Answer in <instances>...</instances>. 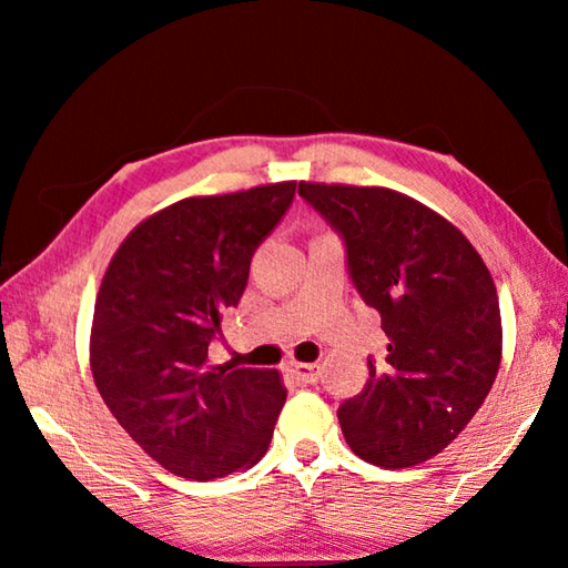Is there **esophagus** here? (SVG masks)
<instances>
[{
    "label": "esophagus",
    "mask_w": 568,
    "mask_h": 568,
    "mask_svg": "<svg viewBox=\"0 0 568 568\" xmlns=\"http://www.w3.org/2000/svg\"><path fill=\"white\" fill-rule=\"evenodd\" d=\"M293 376L305 383V386H315L321 381V365L318 363H295L293 365Z\"/></svg>",
    "instance_id": "1"
}]
</instances>
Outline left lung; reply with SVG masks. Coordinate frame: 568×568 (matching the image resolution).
Listing matches in <instances>:
<instances>
[{
  "label": "left lung",
  "instance_id": "left-lung-1",
  "mask_svg": "<svg viewBox=\"0 0 568 568\" xmlns=\"http://www.w3.org/2000/svg\"><path fill=\"white\" fill-rule=\"evenodd\" d=\"M297 195L343 240L355 291L390 341L341 403L343 436L368 464L416 466L466 428L496 381L491 273L458 227L400 192L301 182Z\"/></svg>",
  "mask_w": 568,
  "mask_h": 568
}]
</instances>
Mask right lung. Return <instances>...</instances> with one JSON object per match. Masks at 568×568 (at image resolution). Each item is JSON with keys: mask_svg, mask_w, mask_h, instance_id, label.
<instances>
[{"mask_svg": "<svg viewBox=\"0 0 568 568\" xmlns=\"http://www.w3.org/2000/svg\"><path fill=\"white\" fill-rule=\"evenodd\" d=\"M295 182L187 197L128 235L94 303L90 363L120 426L170 474L223 478L261 460L285 403L277 371L215 365L220 318L293 205Z\"/></svg>", "mask_w": 568, "mask_h": 568, "instance_id": "1", "label": "right lung"}]
</instances>
